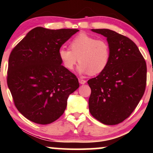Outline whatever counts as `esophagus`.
<instances>
[{"label":"esophagus","instance_id":"1","mask_svg":"<svg viewBox=\"0 0 153 153\" xmlns=\"http://www.w3.org/2000/svg\"><path fill=\"white\" fill-rule=\"evenodd\" d=\"M78 80H79V82H80V84H82V85H83V84H85V82H86V80H83V79H81V78L79 79Z\"/></svg>","mask_w":153,"mask_h":153}]
</instances>
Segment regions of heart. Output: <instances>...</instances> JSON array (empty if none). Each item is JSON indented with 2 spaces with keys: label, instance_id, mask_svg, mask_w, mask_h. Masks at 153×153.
Wrapping results in <instances>:
<instances>
[{
  "label": "heart",
  "instance_id": "obj_1",
  "mask_svg": "<svg viewBox=\"0 0 153 153\" xmlns=\"http://www.w3.org/2000/svg\"><path fill=\"white\" fill-rule=\"evenodd\" d=\"M69 48L61 47L58 55L63 66L72 71L79 62L77 71L80 74L97 75L108 65L110 47L107 42L86 34H80L70 42Z\"/></svg>",
  "mask_w": 153,
  "mask_h": 153
}]
</instances>
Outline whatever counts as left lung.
Returning a JSON list of instances; mask_svg holds the SVG:
<instances>
[{
    "label": "left lung",
    "instance_id": "1",
    "mask_svg": "<svg viewBox=\"0 0 153 153\" xmlns=\"http://www.w3.org/2000/svg\"><path fill=\"white\" fill-rule=\"evenodd\" d=\"M106 38L110 58L106 68L88 84L91 89V115L106 125L129 117L143 97L147 80L146 62L137 45L127 36L107 29H91Z\"/></svg>",
    "mask_w": 153,
    "mask_h": 153
}]
</instances>
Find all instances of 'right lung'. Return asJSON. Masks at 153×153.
Listing matches in <instances>:
<instances>
[{"mask_svg": "<svg viewBox=\"0 0 153 153\" xmlns=\"http://www.w3.org/2000/svg\"><path fill=\"white\" fill-rule=\"evenodd\" d=\"M78 29L36 27L14 47L8 59L7 83L17 109L26 119L47 124L64 113L79 88L76 76L62 65L59 49Z\"/></svg>", "mask_w": 153, "mask_h": 153, "instance_id": "1", "label": "right lung"}]
</instances>
